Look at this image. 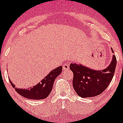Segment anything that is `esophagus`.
<instances>
[{
    "label": "esophagus",
    "instance_id": "34e87169",
    "mask_svg": "<svg viewBox=\"0 0 123 123\" xmlns=\"http://www.w3.org/2000/svg\"><path fill=\"white\" fill-rule=\"evenodd\" d=\"M69 69V65L68 63H65V64H64V65H63V70H64V71H66V70H68Z\"/></svg>",
    "mask_w": 123,
    "mask_h": 123
}]
</instances>
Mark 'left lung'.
<instances>
[{"mask_svg": "<svg viewBox=\"0 0 123 123\" xmlns=\"http://www.w3.org/2000/svg\"><path fill=\"white\" fill-rule=\"evenodd\" d=\"M112 52H114L112 49ZM116 64L117 59L114 55H112L109 66L102 70L89 68L82 64L71 63L70 68L74 74L73 86L77 94L82 98L100 94L111 82Z\"/></svg>", "mask_w": 123, "mask_h": 123, "instance_id": "8db88e82", "label": "left lung"}]
</instances>
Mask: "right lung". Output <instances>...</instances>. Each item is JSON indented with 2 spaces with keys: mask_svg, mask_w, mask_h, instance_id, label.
Segmentation results:
<instances>
[{
  "mask_svg": "<svg viewBox=\"0 0 123 123\" xmlns=\"http://www.w3.org/2000/svg\"><path fill=\"white\" fill-rule=\"evenodd\" d=\"M62 67L59 66L50 71L41 82L29 88H17L9 79L11 84L15 88L17 92L26 98L33 100H42L47 98L53 88L55 79L61 73Z\"/></svg>",
  "mask_w": 123,
  "mask_h": 123,
  "instance_id": "right-lung-1",
  "label": "right lung"
}]
</instances>
